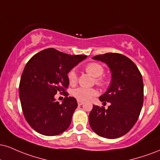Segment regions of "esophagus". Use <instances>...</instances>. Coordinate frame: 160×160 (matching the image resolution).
Instances as JSON below:
<instances>
[{"mask_svg": "<svg viewBox=\"0 0 160 160\" xmlns=\"http://www.w3.org/2000/svg\"><path fill=\"white\" fill-rule=\"evenodd\" d=\"M78 105H82L84 103V102L82 101H78Z\"/></svg>", "mask_w": 160, "mask_h": 160, "instance_id": "1", "label": "esophagus"}]
</instances>
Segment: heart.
I'll return each instance as SVG.
<instances>
[{"instance_id": "obj_1", "label": "heart", "mask_w": 160, "mask_h": 160, "mask_svg": "<svg viewBox=\"0 0 160 160\" xmlns=\"http://www.w3.org/2000/svg\"><path fill=\"white\" fill-rule=\"evenodd\" d=\"M85 70L87 74L90 76L95 78V82L101 88H105L109 85V78L104 76V68L101 64L98 62H90L86 65ZM68 79L69 83L71 85H75L78 82V75L74 69L71 70L68 73ZM72 95L78 101H87L91 100L92 98L97 95V91L94 88H77L72 92Z\"/></svg>"}]
</instances>
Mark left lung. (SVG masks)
Wrapping results in <instances>:
<instances>
[{"mask_svg": "<svg viewBox=\"0 0 160 160\" xmlns=\"http://www.w3.org/2000/svg\"><path fill=\"white\" fill-rule=\"evenodd\" d=\"M94 59L107 63L112 72L107 91L99 98L110 103L108 109L93 105L88 121L93 131L107 138L125 135L137 122L144 101L142 76L135 63L124 55L107 53Z\"/></svg>", "mask_w": 160, "mask_h": 160, "instance_id": "1", "label": "left lung"}]
</instances>
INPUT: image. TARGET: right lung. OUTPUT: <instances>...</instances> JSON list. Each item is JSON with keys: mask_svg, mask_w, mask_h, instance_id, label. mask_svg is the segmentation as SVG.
<instances>
[{"mask_svg": "<svg viewBox=\"0 0 160 160\" xmlns=\"http://www.w3.org/2000/svg\"><path fill=\"white\" fill-rule=\"evenodd\" d=\"M86 57L48 48L34 55L25 65L19 98L25 119L38 133L57 136L70 126L78 102L68 97V73ZM57 92L66 96L62 104L54 98Z\"/></svg>", "mask_w": 160, "mask_h": 160, "instance_id": "right-lung-1", "label": "right lung"}]
</instances>
